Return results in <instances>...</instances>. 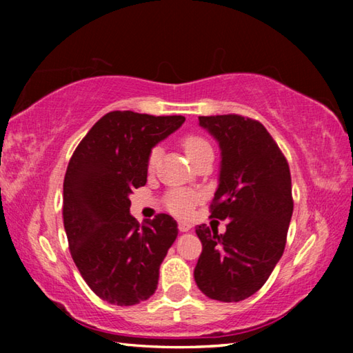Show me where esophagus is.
Masks as SVG:
<instances>
[{
  "mask_svg": "<svg viewBox=\"0 0 353 353\" xmlns=\"http://www.w3.org/2000/svg\"><path fill=\"white\" fill-rule=\"evenodd\" d=\"M177 227H179V230H181V232H188L193 225H191L190 223H187V221H179Z\"/></svg>",
  "mask_w": 353,
  "mask_h": 353,
  "instance_id": "34e87169",
  "label": "esophagus"
}]
</instances>
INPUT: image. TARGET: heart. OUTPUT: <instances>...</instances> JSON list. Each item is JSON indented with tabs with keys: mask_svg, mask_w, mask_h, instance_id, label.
Here are the masks:
<instances>
[{
	"mask_svg": "<svg viewBox=\"0 0 353 353\" xmlns=\"http://www.w3.org/2000/svg\"><path fill=\"white\" fill-rule=\"evenodd\" d=\"M182 148L191 163L196 162V160H198L202 154L212 151L210 143H208L204 137L196 135V134L183 137ZM159 157H160V149L154 148L152 151L149 152V157H148V170L149 171H152L155 168V165H157V162H159ZM198 201H199V196L193 193V191L176 190V191H171V193L168 194L166 205H168L170 212L177 214V216H187V214H190L191 210H193L196 202Z\"/></svg>",
	"mask_w": 353,
	"mask_h": 353,
	"instance_id": "1",
	"label": "heart"
}]
</instances>
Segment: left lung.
<instances>
[{
	"mask_svg": "<svg viewBox=\"0 0 353 353\" xmlns=\"http://www.w3.org/2000/svg\"><path fill=\"white\" fill-rule=\"evenodd\" d=\"M199 126L219 143V185L210 212L227 225L224 234L196 227L202 252L194 280L207 297L240 302L266 283L283 255L294 207L290 166L256 119L199 117Z\"/></svg>",
	"mask_w": 353,
	"mask_h": 353,
	"instance_id": "8db88e82",
	"label": "left lung"
}]
</instances>
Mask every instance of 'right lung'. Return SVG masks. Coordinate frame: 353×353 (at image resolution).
<instances>
[{
    "instance_id": "right-lung-1",
    "label": "right lung",
    "mask_w": 353,
    "mask_h": 353,
    "mask_svg": "<svg viewBox=\"0 0 353 353\" xmlns=\"http://www.w3.org/2000/svg\"><path fill=\"white\" fill-rule=\"evenodd\" d=\"M182 115L109 112L70 159L63 181V227L82 279L103 301L129 307L151 297L177 238V223L159 213L139 224L129 194L148 177V157L182 126Z\"/></svg>"
}]
</instances>
